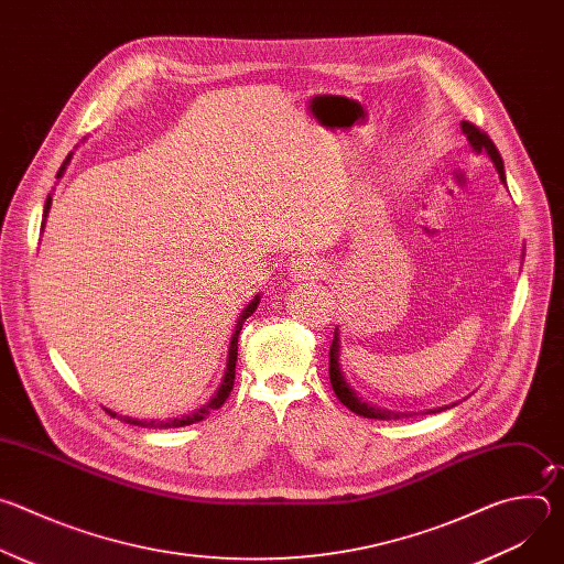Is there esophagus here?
I'll list each match as a JSON object with an SVG mask.
<instances>
[{
	"mask_svg": "<svg viewBox=\"0 0 564 564\" xmlns=\"http://www.w3.org/2000/svg\"><path fill=\"white\" fill-rule=\"evenodd\" d=\"M288 274L294 281H314V279H321L326 274V265H324V261H318L316 257L303 254V257H299L290 263Z\"/></svg>",
	"mask_w": 564,
	"mask_h": 564,
	"instance_id": "1",
	"label": "esophagus"
}]
</instances>
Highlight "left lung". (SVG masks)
<instances>
[{
	"label": "left lung",
	"instance_id": "8db88e82",
	"mask_svg": "<svg viewBox=\"0 0 564 564\" xmlns=\"http://www.w3.org/2000/svg\"><path fill=\"white\" fill-rule=\"evenodd\" d=\"M462 131L466 133L468 142L473 144L475 151H487L491 155V160L498 167V174L502 178V183H507L505 178V163H502V155L496 147V142L489 138L487 131H481L479 127H475L473 122L464 120L462 122ZM339 330H335V339H333V346H330V383H333V390L335 394L339 397L341 404L346 409H350L352 413L361 415V417H368V420H401L406 413H392V411H386V409H379V406H372L368 404V401L364 397L357 394V390L348 383V379L344 377L341 372V364H339ZM433 413V411H431ZM409 417V415H406Z\"/></svg>",
	"mask_w": 564,
	"mask_h": 564
}]
</instances>
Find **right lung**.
Returning a JSON list of instances; mask_svg holds the SVG:
<instances>
[{
    "instance_id": "obj_1",
    "label": "right lung",
    "mask_w": 564,
    "mask_h": 564,
    "mask_svg": "<svg viewBox=\"0 0 564 564\" xmlns=\"http://www.w3.org/2000/svg\"><path fill=\"white\" fill-rule=\"evenodd\" d=\"M66 163H68V158L64 160V165L59 167V172H57V176H62V172H64V167H66ZM48 207H51V196L46 198V205H44V216L48 214ZM259 296L243 310V314H240V318L236 321V330H234V337H231V341H229V355H227V370H225V377H223V383H220V388H218V392L209 399V404L207 406H203L200 411H196L194 415H183V417H174V420H170V422H160V426L163 429H178V426H189V424H196V422H200V420H205L212 411H218L223 404H225V399L229 397V392H231V386H234V375H236V357H238V335H240V328H243V321L248 318V316H252L254 314V310H257V305H259ZM109 415H113L116 417V413H111V411H107ZM124 422H129V424H138V426H144L142 422H138V420H129V417H124ZM153 424V422H151Z\"/></svg>"
}]
</instances>
